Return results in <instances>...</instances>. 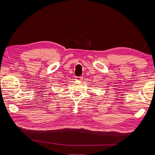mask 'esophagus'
Here are the masks:
<instances>
[{
    "mask_svg": "<svg viewBox=\"0 0 155 155\" xmlns=\"http://www.w3.org/2000/svg\"><path fill=\"white\" fill-rule=\"evenodd\" d=\"M83 78V77H76L75 78V79L77 81H81V80H82Z\"/></svg>",
    "mask_w": 155,
    "mask_h": 155,
    "instance_id": "esophagus-1",
    "label": "esophagus"
}]
</instances>
